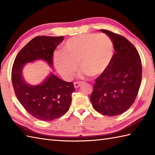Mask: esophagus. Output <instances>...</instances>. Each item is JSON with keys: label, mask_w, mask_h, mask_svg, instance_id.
<instances>
[{"label": "esophagus", "mask_w": 155, "mask_h": 155, "mask_svg": "<svg viewBox=\"0 0 155 155\" xmlns=\"http://www.w3.org/2000/svg\"><path fill=\"white\" fill-rule=\"evenodd\" d=\"M82 84V83H78V82H75V83H74V87L75 88H78V87H79Z\"/></svg>", "instance_id": "1"}]
</instances>
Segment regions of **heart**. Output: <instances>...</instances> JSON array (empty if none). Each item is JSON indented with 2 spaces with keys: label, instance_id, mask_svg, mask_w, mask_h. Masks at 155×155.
Wrapping results in <instances>:
<instances>
[{
  "label": "heart",
  "instance_id": "heart-1",
  "mask_svg": "<svg viewBox=\"0 0 155 155\" xmlns=\"http://www.w3.org/2000/svg\"><path fill=\"white\" fill-rule=\"evenodd\" d=\"M62 52H55L54 64L62 77L70 80L78 68L92 77L107 70L114 56V45L106 35L83 34L69 38L62 45Z\"/></svg>",
  "mask_w": 155,
  "mask_h": 155
}]
</instances>
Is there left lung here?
<instances>
[{
	"label": "left lung",
	"mask_w": 155,
	"mask_h": 155,
	"mask_svg": "<svg viewBox=\"0 0 155 155\" xmlns=\"http://www.w3.org/2000/svg\"><path fill=\"white\" fill-rule=\"evenodd\" d=\"M100 31L111 38L114 53L107 70L95 80L91 102L98 113L117 116L135 101L142 78V63L136 48L126 38Z\"/></svg>",
	"instance_id": "1"
}]
</instances>
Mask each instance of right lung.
Wrapping results in <instances>:
<instances>
[{"label": "right lung", "instance_id": "obj_1", "mask_svg": "<svg viewBox=\"0 0 155 155\" xmlns=\"http://www.w3.org/2000/svg\"><path fill=\"white\" fill-rule=\"evenodd\" d=\"M63 37H37L26 45L15 58L12 68V83L16 97L32 117L51 121L68 110L74 91L72 82L62 81L50 72L41 84H28L23 77V68L27 63L42 60L53 67L52 57Z\"/></svg>", "mask_w": 155, "mask_h": 155}]
</instances>
